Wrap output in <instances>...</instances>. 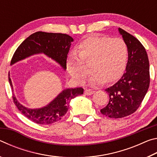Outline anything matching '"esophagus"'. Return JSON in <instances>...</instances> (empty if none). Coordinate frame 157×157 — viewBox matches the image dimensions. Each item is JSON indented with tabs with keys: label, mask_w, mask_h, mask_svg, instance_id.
I'll return each instance as SVG.
<instances>
[{
	"label": "esophagus",
	"mask_w": 157,
	"mask_h": 157,
	"mask_svg": "<svg viewBox=\"0 0 157 157\" xmlns=\"http://www.w3.org/2000/svg\"><path fill=\"white\" fill-rule=\"evenodd\" d=\"M95 91H93V90H91V89H86L84 91V94H86V95H92L93 94H94Z\"/></svg>",
	"instance_id": "34e87169"
}]
</instances>
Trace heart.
Wrapping results in <instances>:
<instances>
[{
  "label": "heart",
  "instance_id": "b5f03b06",
  "mask_svg": "<svg viewBox=\"0 0 157 157\" xmlns=\"http://www.w3.org/2000/svg\"><path fill=\"white\" fill-rule=\"evenodd\" d=\"M77 52L70 55L67 68L71 78L77 84L84 83L89 74L86 64L91 63L93 73L89 82L91 85L111 82L123 75L127 62L128 49L121 38L89 36L78 47Z\"/></svg>",
  "mask_w": 157,
  "mask_h": 157
}]
</instances>
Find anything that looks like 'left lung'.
Segmentation results:
<instances>
[{
    "label": "left lung",
    "mask_w": 157,
    "mask_h": 157,
    "mask_svg": "<svg viewBox=\"0 0 157 157\" xmlns=\"http://www.w3.org/2000/svg\"><path fill=\"white\" fill-rule=\"evenodd\" d=\"M128 49L126 71L115 84L105 91L107 105L100 110L111 118H121L134 113L141 104L150 86V65L145 48L132 34L119 28Z\"/></svg>",
    "instance_id": "1"
}]
</instances>
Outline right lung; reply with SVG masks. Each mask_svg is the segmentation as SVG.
Here are the masks:
<instances>
[{"label": "right lung", "instance_id": "add662e5", "mask_svg": "<svg viewBox=\"0 0 157 157\" xmlns=\"http://www.w3.org/2000/svg\"><path fill=\"white\" fill-rule=\"evenodd\" d=\"M73 39L68 34L36 32L29 36L16 50L11 60V64L38 53H44L48 57L56 61L64 69L66 68L67 55ZM9 82L13 89L11 79ZM82 87L66 89L57 95L48 105L43 108L30 109L20 104L12 95L13 102L18 109L29 120L40 124H49L59 121L67 113L71 100L83 94Z\"/></svg>", "mask_w": 157, "mask_h": 157}]
</instances>
